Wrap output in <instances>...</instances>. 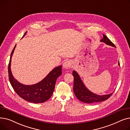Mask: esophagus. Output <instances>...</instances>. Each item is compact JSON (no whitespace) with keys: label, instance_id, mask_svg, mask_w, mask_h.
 <instances>
[{"label":"esophagus","instance_id":"obj_1","mask_svg":"<svg viewBox=\"0 0 130 130\" xmlns=\"http://www.w3.org/2000/svg\"><path fill=\"white\" fill-rule=\"evenodd\" d=\"M63 66L64 68V69H69L71 67V62L70 61H66L63 63Z\"/></svg>","mask_w":130,"mask_h":130}]
</instances>
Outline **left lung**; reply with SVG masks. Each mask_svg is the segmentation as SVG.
<instances>
[{
  "label": "left lung",
  "instance_id": "left-lung-1",
  "mask_svg": "<svg viewBox=\"0 0 130 130\" xmlns=\"http://www.w3.org/2000/svg\"><path fill=\"white\" fill-rule=\"evenodd\" d=\"M103 38L100 41L105 43L106 44L116 47L114 44L109 39L107 36L103 34ZM120 66V63H118ZM74 76V86L73 91L76 98L80 101L86 103H94L95 102H99L107 100L112 95L113 93L109 94L100 95L95 94L88 90L84 85L82 80L80 79L78 73L75 71H73Z\"/></svg>",
  "mask_w": 130,
  "mask_h": 130
}]
</instances>
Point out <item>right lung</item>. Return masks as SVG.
I'll use <instances>...</instances> for the list:
<instances>
[{
	"instance_id": "1",
	"label": "right lung",
	"mask_w": 130,
	"mask_h": 130,
	"mask_svg": "<svg viewBox=\"0 0 130 130\" xmlns=\"http://www.w3.org/2000/svg\"><path fill=\"white\" fill-rule=\"evenodd\" d=\"M25 33L23 38L26 34ZM16 45L11 53L8 64V76L9 82L15 92L26 101L34 103H43L48 100L54 92L57 78L61 75V67H56L50 72L47 75L39 82L31 85H24L19 83L13 77L10 69L11 57Z\"/></svg>"
}]
</instances>
